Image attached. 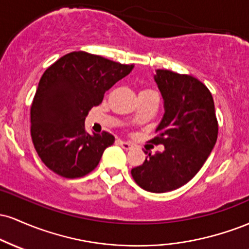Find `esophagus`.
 Masks as SVG:
<instances>
[{
  "label": "esophagus",
  "instance_id": "34e87169",
  "mask_svg": "<svg viewBox=\"0 0 249 249\" xmlns=\"http://www.w3.org/2000/svg\"><path fill=\"white\" fill-rule=\"evenodd\" d=\"M118 142H119V145H121V146H122L123 148H124V150H131V148L133 147V145L131 144V142H128L119 141Z\"/></svg>",
  "mask_w": 249,
  "mask_h": 249
}]
</instances>
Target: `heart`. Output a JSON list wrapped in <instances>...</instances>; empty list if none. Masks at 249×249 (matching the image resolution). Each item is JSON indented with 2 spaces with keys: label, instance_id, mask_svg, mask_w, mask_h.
I'll use <instances>...</instances> for the list:
<instances>
[{
  "label": "heart",
  "instance_id": "b5f03b06",
  "mask_svg": "<svg viewBox=\"0 0 249 249\" xmlns=\"http://www.w3.org/2000/svg\"><path fill=\"white\" fill-rule=\"evenodd\" d=\"M144 91H152V90H144Z\"/></svg>",
  "mask_w": 249,
  "mask_h": 249
}]
</instances>
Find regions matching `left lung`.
I'll return each mask as SVG.
<instances>
[{
	"mask_svg": "<svg viewBox=\"0 0 249 249\" xmlns=\"http://www.w3.org/2000/svg\"><path fill=\"white\" fill-rule=\"evenodd\" d=\"M154 81L164 99L165 113L153 144L162 152L151 154L131 170L142 190L164 193L187 184L207 160L218 138L212 93L199 79L170 70H157Z\"/></svg>",
	"mask_w": 249,
	"mask_h": 249,
	"instance_id": "left-lung-1",
	"label": "left lung"
}]
</instances>
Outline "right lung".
Segmentation results:
<instances>
[{"instance_id": "right-lung-1", "label": "right lung", "mask_w": 249, "mask_h": 249, "mask_svg": "<svg viewBox=\"0 0 249 249\" xmlns=\"http://www.w3.org/2000/svg\"><path fill=\"white\" fill-rule=\"evenodd\" d=\"M133 65L84 51L67 53L44 71L30 108L31 139L41 160L64 178H81L98 165L115 137L85 131V117Z\"/></svg>"}]
</instances>
